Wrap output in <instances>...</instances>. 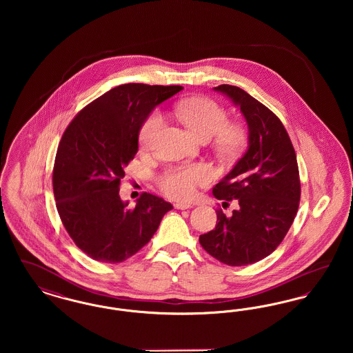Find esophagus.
<instances>
[{
  "label": "esophagus",
  "mask_w": 353,
  "mask_h": 353,
  "mask_svg": "<svg viewBox=\"0 0 353 353\" xmlns=\"http://www.w3.org/2000/svg\"><path fill=\"white\" fill-rule=\"evenodd\" d=\"M174 208L179 210H185V209H190L192 203H186V202H176Z\"/></svg>",
  "instance_id": "esophagus-1"
}]
</instances>
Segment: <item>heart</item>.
<instances>
[{
    "mask_svg": "<svg viewBox=\"0 0 353 353\" xmlns=\"http://www.w3.org/2000/svg\"><path fill=\"white\" fill-rule=\"evenodd\" d=\"M174 114L201 140H209L219 134L217 147L222 153H233L242 143V130L235 124H228L226 111L209 98L193 97L179 101ZM164 125V115L157 110L152 111L139 131L140 148H152ZM212 172L205 165H180L165 170L159 177V186L170 199L190 200L196 196L197 189L209 184Z\"/></svg>",
    "mask_w": 353,
    "mask_h": 353,
    "instance_id": "b5f03b06",
    "label": "heart"
}]
</instances>
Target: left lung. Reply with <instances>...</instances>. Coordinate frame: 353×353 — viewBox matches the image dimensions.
<instances>
[{
	"label": "left lung",
	"instance_id": "left-lung-1",
	"mask_svg": "<svg viewBox=\"0 0 353 353\" xmlns=\"http://www.w3.org/2000/svg\"><path fill=\"white\" fill-rule=\"evenodd\" d=\"M216 91L230 98L246 119L249 147L219 184L216 199L238 201L226 216L217 209L216 229L200 235L205 252L229 266H246L266 258L283 241L301 201V179L295 150L279 118L236 85Z\"/></svg>",
	"mask_w": 353,
	"mask_h": 353
}]
</instances>
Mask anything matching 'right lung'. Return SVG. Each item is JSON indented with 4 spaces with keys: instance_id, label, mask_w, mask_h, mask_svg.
Segmentation results:
<instances>
[{
    "instance_id": "right-lung-1",
    "label": "right lung",
    "mask_w": 353,
    "mask_h": 353,
    "mask_svg": "<svg viewBox=\"0 0 353 353\" xmlns=\"http://www.w3.org/2000/svg\"><path fill=\"white\" fill-rule=\"evenodd\" d=\"M181 90L121 84L87 104L63 132L52 169L57 210L74 243L90 258L103 263L128 259L151 241L173 209L151 193L128 208L119 188L139 148L143 121Z\"/></svg>"
}]
</instances>
